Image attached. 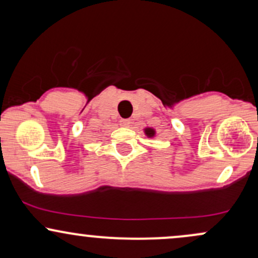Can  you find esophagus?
Masks as SVG:
<instances>
[{"mask_svg":"<svg viewBox=\"0 0 258 258\" xmlns=\"http://www.w3.org/2000/svg\"><path fill=\"white\" fill-rule=\"evenodd\" d=\"M130 123H131V121H130L128 119H123V120H121V121H120V125H121V126H123V127L130 126Z\"/></svg>","mask_w":258,"mask_h":258,"instance_id":"1","label":"esophagus"}]
</instances>
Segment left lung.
I'll use <instances>...</instances> for the list:
<instances>
[{"mask_svg":"<svg viewBox=\"0 0 258 258\" xmlns=\"http://www.w3.org/2000/svg\"><path fill=\"white\" fill-rule=\"evenodd\" d=\"M146 133H147L148 136H149V137H153L154 133H155V132H154L152 128H147V130H146Z\"/></svg>","mask_w":258,"mask_h":258,"instance_id":"1","label":"left lung"}]
</instances>
